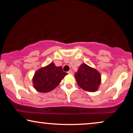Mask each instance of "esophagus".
<instances>
[{"mask_svg": "<svg viewBox=\"0 0 133 133\" xmlns=\"http://www.w3.org/2000/svg\"><path fill=\"white\" fill-rule=\"evenodd\" d=\"M68 73L70 74H73V72H72V70H70V71H69L68 72Z\"/></svg>", "mask_w": 133, "mask_h": 133, "instance_id": "obj_1", "label": "esophagus"}]
</instances>
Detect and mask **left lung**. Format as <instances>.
Listing matches in <instances>:
<instances>
[{
    "mask_svg": "<svg viewBox=\"0 0 133 133\" xmlns=\"http://www.w3.org/2000/svg\"><path fill=\"white\" fill-rule=\"evenodd\" d=\"M75 78L78 85L83 90L89 92L97 91L101 83V74L85 63L79 66L75 74Z\"/></svg>",
    "mask_w": 133,
    "mask_h": 133,
    "instance_id": "obj_1",
    "label": "left lung"
}]
</instances>
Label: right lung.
Returning <instances> with one entry per match:
<instances>
[{"mask_svg": "<svg viewBox=\"0 0 133 133\" xmlns=\"http://www.w3.org/2000/svg\"><path fill=\"white\" fill-rule=\"evenodd\" d=\"M62 66H56L53 63L41 68L35 72L32 79L34 88L41 92L54 90L66 75Z\"/></svg>", "mask_w": 133, "mask_h": 133, "instance_id": "add662e5", "label": "right lung"}]
</instances>
